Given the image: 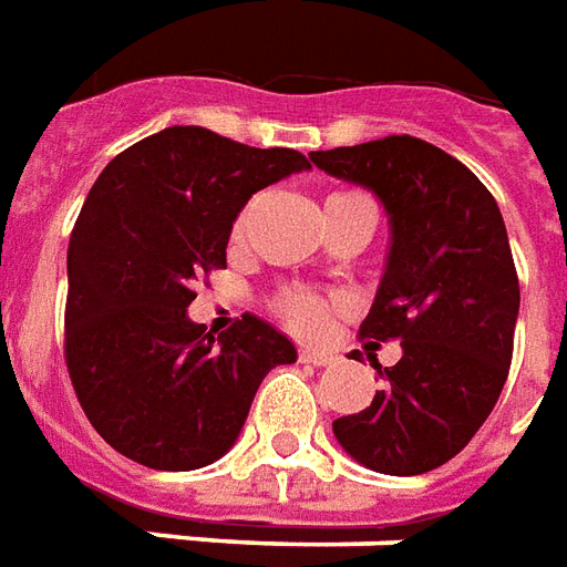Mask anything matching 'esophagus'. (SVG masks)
I'll return each mask as SVG.
<instances>
[{"label": "esophagus", "mask_w": 567, "mask_h": 567, "mask_svg": "<svg viewBox=\"0 0 567 567\" xmlns=\"http://www.w3.org/2000/svg\"><path fill=\"white\" fill-rule=\"evenodd\" d=\"M300 360L312 363V367H327V363H333L337 358H333V351H324V348H303Z\"/></svg>", "instance_id": "1"}]
</instances>
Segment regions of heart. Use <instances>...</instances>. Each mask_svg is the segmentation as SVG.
<instances>
[{"label":"heart","mask_w":567,"mask_h":567,"mask_svg":"<svg viewBox=\"0 0 567 567\" xmlns=\"http://www.w3.org/2000/svg\"><path fill=\"white\" fill-rule=\"evenodd\" d=\"M279 316L300 333H318V330H324L330 303L316 295H306V291H291L279 300Z\"/></svg>","instance_id":"obj_1"}]
</instances>
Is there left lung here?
<instances>
[{
  "mask_svg": "<svg viewBox=\"0 0 567 567\" xmlns=\"http://www.w3.org/2000/svg\"><path fill=\"white\" fill-rule=\"evenodd\" d=\"M388 213V258L360 337L400 339L388 384L333 421L348 456L381 475H423L472 442L505 388L519 282L496 198L439 146L412 134L309 155Z\"/></svg>",
  "mask_w": 567,
  "mask_h": 567,
  "instance_id": "left-lung-1",
  "label": "left lung"
}]
</instances>
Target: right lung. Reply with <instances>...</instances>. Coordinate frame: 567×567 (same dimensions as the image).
<instances>
[{"mask_svg": "<svg viewBox=\"0 0 567 567\" xmlns=\"http://www.w3.org/2000/svg\"><path fill=\"white\" fill-rule=\"evenodd\" d=\"M309 171L288 146L171 125L128 146L86 195L69 243L65 363L95 433L162 472L216 463L264 375L297 348L255 316L213 337L188 318L195 285L228 264L255 192Z\"/></svg>", "mask_w": 567, "mask_h": 567, "instance_id": "add662e5", "label": "right lung"}]
</instances>
